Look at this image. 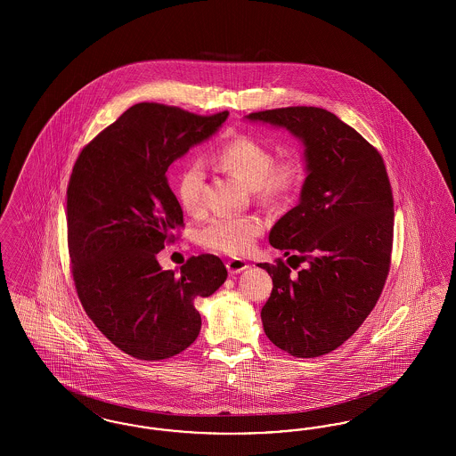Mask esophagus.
Wrapping results in <instances>:
<instances>
[{
  "label": "esophagus",
  "mask_w": 456,
  "mask_h": 456,
  "mask_svg": "<svg viewBox=\"0 0 456 456\" xmlns=\"http://www.w3.org/2000/svg\"><path fill=\"white\" fill-rule=\"evenodd\" d=\"M225 266H227V270H229L231 275H236V273L244 272L249 265H248L246 261L240 260V258H232V260H229L225 263Z\"/></svg>",
  "instance_id": "34e87169"
}]
</instances>
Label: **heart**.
<instances>
[{"instance_id":"1","label":"heart","mask_w":456,"mask_h":456,"mask_svg":"<svg viewBox=\"0 0 456 456\" xmlns=\"http://www.w3.org/2000/svg\"><path fill=\"white\" fill-rule=\"evenodd\" d=\"M216 160L218 166L246 183L261 203H279L294 195L304 181L303 164L296 159L275 162V155L268 145L253 136L240 134L224 143ZM205 167L200 160H190L177 175L175 195L184 212L198 216L205 208ZM263 231V224L256 217L212 218L201 231L200 240L203 246L225 255L248 253Z\"/></svg>"}]
</instances>
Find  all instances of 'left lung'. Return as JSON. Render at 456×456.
I'll list each match as a JSON object with an SVG mask.
<instances>
[{"label":"left lung","instance_id":"8db88e82","mask_svg":"<svg viewBox=\"0 0 456 456\" xmlns=\"http://www.w3.org/2000/svg\"><path fill=\"white\" fill-rule=\"evenodd\" d=\"M304 143L307 175L299 203L272 227L281 258L260 263L273 289L261 309L266 337L294 357H320L350 338L378 303L393 244V195L383 157L333 112L268 109L246 116ZM287 260V261H289Z\"/></svg>","mask_w":456,"mask_h":456}]
</instances>
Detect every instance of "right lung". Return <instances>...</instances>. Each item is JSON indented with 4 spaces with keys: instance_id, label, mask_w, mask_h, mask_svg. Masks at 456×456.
<instances>
[{
    "instance_id": "obj_1",
    "label": "right lung",
    "mask_w": 456,
    "mask_h": 456,
    "mask_svg": "<svg viewBox=\"0 0 456 456\" xmlns=\"http://www.w3.org/2000/svg\"><path fill=\"white\" fill-rule=\"evenodd\" d=\"M227 116L140 102L86 145L73 166L66 190L73 282L94 325L131 357L162 361L190 347L201 328L196 299L227 279L214 255L191 256L179 272L157 261L174 229L184 225L166 173Z\"/></svg>"
}]
</instances>
